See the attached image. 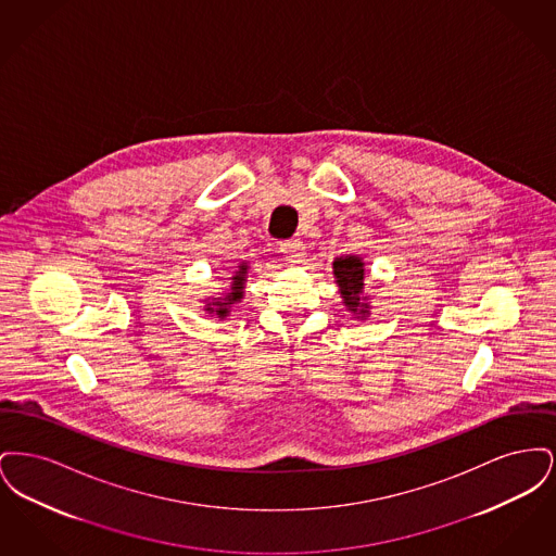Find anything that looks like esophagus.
<instances>
[{
  "instance_id": "1",
  "label": "esophagus",
  "mask_w": 556,
  "mask_h": 556,
  "mask_svg": "<svg viewBox=\"0 0 556 556\" xmlns=\"http://www.w3.org/2000/svg\"><path fill=\"white\" fill-rule=\"evenodd\" d=\"M281 254L286 256V261H290L293 265L302 263L306 258V243H302L300 239H290V241H283L279 245Z\"/></svg>"
}]
</instances>
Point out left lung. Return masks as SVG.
Returning <instances> with one entry per match:
<instances>
[{"mask_svg": "<svg viewBox=\"0 0 556 556\" xmlns=\"http://www.w3.org/2000/svg\"><path fill=\"white\" fill-rule=\"evenodd\" d=\"M361 258L356 256H345L338 258L333 263V275L338 279V286L342 291L345 306L348 311H352L354 315H367V304H363V279H365V268H363Z\"/></svg>", "mask_w": 556, "mask_h": 556, "instance_id": "left-lung-1", "label": "left lung"}]
</instances>
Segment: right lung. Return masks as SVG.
Listing matches in <instances>:
<instances>
[{
    "label": "right lung",
    "instance_id": "right-lung-1",
    "mask_svg": "<svg viewBox=\"0 0 556 556\" xmlns=\"http://www.w3.org/2000/svg\"><path fill=\"white\" fill-rule=\"evenodd\" d=\"M241 281H243V270H239L238 275L233 277V293H231V295H227V298H225V302H220V304L216 302V306H218L216 311H214V308H208V311L216 313L218 317H227V308H225V306L241 298Z\"/></svg>",
    "mask_w": 556,
    "mask_h": 556
}]
</instances>
